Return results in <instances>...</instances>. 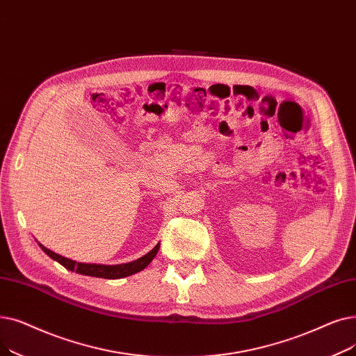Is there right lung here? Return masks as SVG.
<instances>
[{"instance_id": "1", "label": "right lung", "mask_w": 356, "mask_h": 356, "mask_svg": "<svg viewBox=\"0 0 356 356\" xmlns=\"http://www.w3.org/2000/svg\"><path fill=\"white\" fill-rule=\"evenodd\" d=\"M39 246L43 249V252L46 253L47 257H50L54 261L59 262L66 269L75 270L76 274H81V275L106 278V280H118V278H124V277L133 275V274H136V273H140V270H143L152 261H154V258L156 257V253L159 250V243H158L154 249H152L150 252H147L146 255L140 257L139 259L133 261V262L120 264V265H103V264L76 262V261H72L70 258H65V257L59 255V253H55L54 250L44 248L42 243H39Z\"/></svg>"}]
</instances>
